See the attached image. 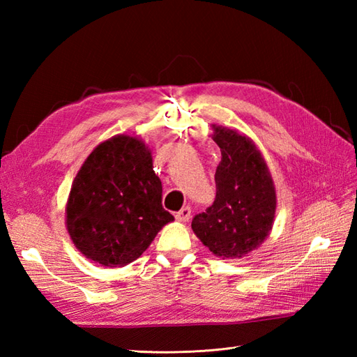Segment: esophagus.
I'll use <instances>...</instances> for the list:
<instances>
[{"mask_svg":"<svg viewBox=\"0 0 357 357\" xmlns=\"http://www.w3.org/2000/svg\"><path fill=\"white\" fill-rule=\"evenodd\" d=\"M190 216H192V208L190 207H183L176 213V219H178V221H181V222L188 221V219H190Z\"/></svg>","mask_w":357,"mask_h":357,"instance_id":"1","label":"esophagus"}]
</instances>
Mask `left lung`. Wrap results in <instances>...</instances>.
<instances>
[{
  "label": "left lung",
  "instance_id": "left-lung-1",
  "mask_svg": "<svg viewBox=\"0 0 357 357\" xmlns=\"http://www.w3.org/2000/svg\"><path fill=\"white\" fill-rule=\"evenodd\" d=\"M221 149L215 183L216 198L196 215L192 229L216 256L242 257L268 236L276 211L270 172L253 141L236 130L215 126Z\"/></svg>",
  "mask_w": 357,
  "mask_h": 357
}]
</instances>
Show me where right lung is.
Instances as JSON below:
<instances>
[{"label": "right lung", "instance_id": "right-lung-1", "mask_svg": "<svg viewBox=\"0 0 357 357\" xmlns=\"http://www.w3.org/2000/svg\"><path fill=\"white\" fill-rule=\"evenodd\" d=\"M67 230L89 259L123 267L146 252L173 216L162 207V185L146 144L118 135L82 164L67 201Z\"/></svg>", "mask_w": 357, "mask_h": 357}]
</instances>
